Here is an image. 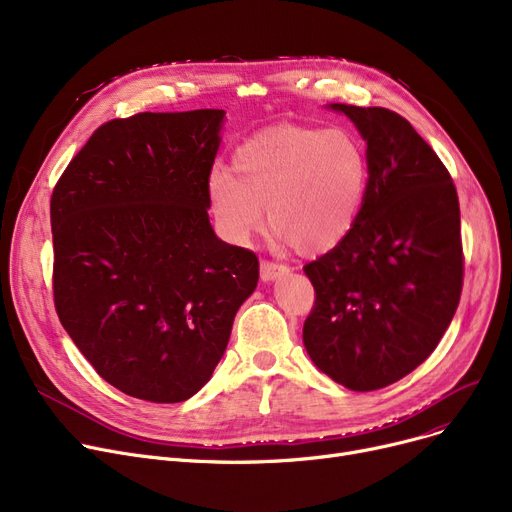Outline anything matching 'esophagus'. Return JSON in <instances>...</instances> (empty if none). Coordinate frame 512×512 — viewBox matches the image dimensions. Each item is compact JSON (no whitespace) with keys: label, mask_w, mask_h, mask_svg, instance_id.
I'll return each instance as SVG.
<instances>
[{"label":"esophagus","mask_w":512,"mask_h":512,"mask_svg":"<svg viewBox=\"0 0 512 512\" xmlns=\"http://www.w3.org/2000/svg\"><path fill=\"white\" fill-rule=\"evenodd\" d=\"M286 274H288V267L284 263H276V261H270V259L261 261V280L263 282L278 280L280 276H286Z\"/></svg>","instance_id":"esophagus-1"}]
</instances>
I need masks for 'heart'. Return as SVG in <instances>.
Masks as SVG:
<instances>
[{
  "label": "heart",
  "mask_w": 512,
  "mask_h": 512,
  "mask_svg": "<svg viewBox=\"0 0 512 512\" xmlns=\"http://www.w3.org/2000/svg\"><path fill=\"white\" fill-rule=\"evenodd\" d=\"M367 188V157L351 132L274 126L232 155L230 170L207 178V201L220 232L245 245L267 220L276 238L303 255L334 249L353 230Z\"/></svg>",
  "instance_id": "heart-1"
}]
</instances>
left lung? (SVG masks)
I'll return each mask as SVG.
<instances>
[{
	"label": "left lung",
	"mask_w": 512,
	"mask_h": 512,
	"mask_svg": "<svg viewBox=\"0 0 512 512\" xmlns=\"http://www.w3.org/2000/svg\"><path fill=\"white\" fill-rule=\"evenodd\" d=\"M367 143L359 218L303 270L315 288L303 342L319 371L371 392L434 353L463 290L461 209L446 166L386 107L332 103Z\"/></svg>",
	"instance_id": "obj_1"
}]
</instances>
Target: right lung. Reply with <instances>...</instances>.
Wrapping results in <instances>:
<instances>
[{
    "instance_id": "obj_1",
    "label": "right lung",
    "mask_w": 512,
    "mask_h": 512,
    "mask_svg": "<svg viewBox=\"0 0 512 512\" xmlns=\"http://www.w3.org/2000/svg\"><path fill=\"white\" fill-rule=\"evenodd\" d=\"M224 110L99 126L51 195L53 303L101 378L149 402L197 394L259 280L209 224Z\"/></svg>"
}]
</instances>
